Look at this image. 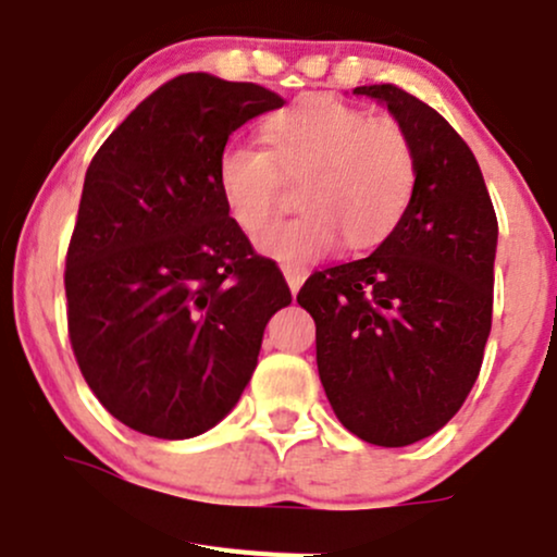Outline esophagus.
<instances>
[{
	"label": "esophagus",
	"mask_w": 557,
	"mask_h": 557,
	"mask_svg": "<svg viewBox=\"0 0 557 557\" xmlns=\"http://www.w3.org/2000/svg\"><path fill=\"white\" fill-rule=\"evenodd\" d=\"M283 274H285V283H288L290 294H299V288L305 285L307 280V269H299V267H283Z\"/></svg>",
	"instance_id": "esophagus-1"
}]
</instances>
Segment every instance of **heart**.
<instances>
[{
	"label": "heart",
	"instance_id": "1",
	"mask_svg": "<svg viewBox=\"0 0 557 557\" xmlns=\"http://www.w3.org/2000/svg\"><path fill=\"white\" fill-rule=\"evenodd\" d=\"M263 143H232L218 156V190L247 237L274 221L285 183L305 177L296 194L305 212L258 239L263 256L307 267L342 239L350 250H372L401 226L418 159L398 123L334 97H305L267 117Z\"/></svg>",
	"mask_w": 557,
	"mask_h": 557
}]
</instances>
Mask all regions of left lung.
Listing matches in <instances>:
<instances>
[{"label": "left lung", "mask_w": 557, "mask_h": 557, "mask_svg": "<svg viewBox=\"0 0 557 557\" xmlns=\"http://www.w3.org/2000/svg\"><path fill=\"white\" fill-rule=\"evenodd\" d=\"M352 94L387 104L407 132L418 188L372 256L310 274L296 301L314 320L339 423L369 445L407 447L436 434L476 383L498 221L474 153L434 107L393 83Z\"/></svg>", "instance_id": "left-lung-1"}]
</instances>
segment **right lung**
Masks as SVG:
<instances>
[{
    "instance_id": "obj_1",
    "label": "right lung",
    "mask_w": 557,
    "mask_h": 557,
    "mask_svg": "<svg viewBox=\"0 0 557 557\" xmlns=\"http://www.w3.org/2000/svg\"><path fill=\"white\" fill-rule=\"evenodd\" d=\"M285 102L256 83L188 72L104 139L66 250L72 352L112 418L156 440L221 423L290 290L218 190L228 134Z\"/></svg>"
}]
</instances>
